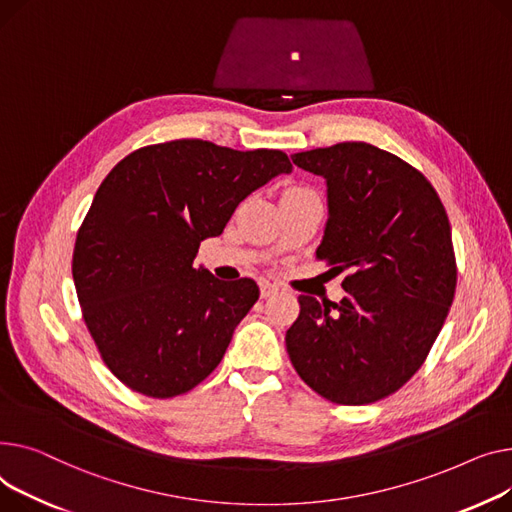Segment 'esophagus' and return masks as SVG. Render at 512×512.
Instances as JSON below:
<instances>
[{
  "label": "esophagus",
  "instance_id": "obj_1",
  "mask_svg": "<svg viewBox=\"0 0 512 512\" xmlns=\"http://www.w3.org/2000/svg\"><path fill=\"white\" fill-rule=\"evenodd\" d=\"M275 293H279V285L277 283H268V281H262L260 283V295L266 299V297H270V295H275Z\"/></svg>",
  "mask_w": 512,
  "mask_h": 512
}]
</instances>
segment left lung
<instances>
[{
	"label": "left lung",
	"instance_id": "obj_1",
	"mask_svg": "<svg viewBox=\"0 0 512 512\" xmlns=\"http://www.w3.org/2000/svg\"><path fill=\"white\" fill-rule=\"evenodd\" d=\"M326 179L328 221L318 260L339 270L345 297L299 295L285 335L295 372L339 405H368L419 370L455 297L457 262L446 210L415 167L368 142L291 157Z\"/></svg>",
	"mask_w": 512,
	"mask_h": 512
}]
</instances>
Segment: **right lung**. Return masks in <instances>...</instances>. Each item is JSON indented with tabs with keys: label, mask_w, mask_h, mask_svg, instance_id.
I'll return each mask as SVG.
<instances>
[{
	"label": "right lung",
	"mask_w": 512,
	"mask_h": 512,
	"mask_svg": "<svg viewBox=\"0 0 512 512\" xmlns=\"http://www.w3.org/2000/svg\"><path fill=\"white\" fill-rule=\"evenodd\" d=\"M293 165L283 150H233L184 138L119 161L78 229L72 275L105 366L153 399L184 395L213 372L260 295L194 268L246 196Z\"/></svg>",
	"instance_id": "right-lung-1"
}]
</instances>
